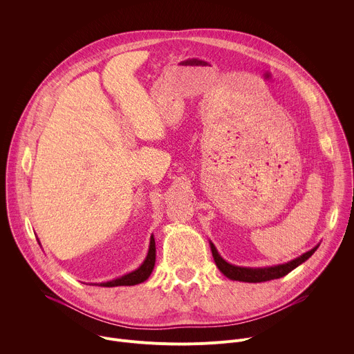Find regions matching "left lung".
I'll use <instances>...</instances> for the list:
<instances>
[{
    "label": "left lung",
    "mask_w": 354,
    "mask_h": 354,
    "mask_svg": "<svg viewBox=\"0 0 354 354\" xmlns=\"http://www.w3.org/2000/svg\"><path fill=\"white\" fill-rule=\"evenodd\" d=\"M212 246V252H213V258L214 262L217 265V268L221 270V273L224 276H227L231 280H238V281H246V283H261V281H269V280H274V279H280L286 274H288L291 270H294L297 266H299L302 262H306L314 252L317 250L318 246H315L314 249L306 252L304 255H301L299 258L284 263V265H279V266H272V268H258V269H250V268H239V266H234L230 265L228 262H225L216 249V246L213 243H210Z\"/></svg>",
    "instance_id": "obj_1"
}]
</instances>
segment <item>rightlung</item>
<instances>
[{
	"label": "right lung",
	"mask_w": 354,
	"mask_h": 354,
	"mask_svg": "<svg viewBox=\"0 0 354 354\" xmlns=\"http://www.w3.org/2000/svg\"><path fill=\"white\" fill-rule=\"evenodd\" d=\"M154 265H156V241H154V236H151L148 255H147L144 263L137 270H134L126 276H122L119 279H115L112 281L100 283V286L116 287V286H134V284L142 283L149 277L151 272H153V269H154Z\"/></svg>",
	"instance_id": "add662e5"
}]
</instances>
